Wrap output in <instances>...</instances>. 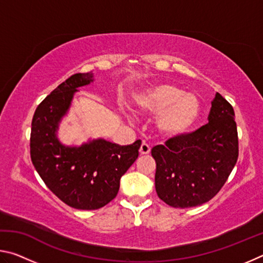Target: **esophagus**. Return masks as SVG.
I'll return each instance as SVG.
<instances>
[{
  "label": "esophagus",
  "instance_id": "obj_1",
  "mask_svg": "<svg viewBox=\"0 0 263 263\" xmlns=\"http://www.w3.org/2000/svg\"><path fill=\"white\" fill-rule=\"evenodd\" d=\"M139 152L141 155H146V154H149L151 152V147L148 144H146V142H142L140 148H139Z\"/></svg>",
  "mask_w": 263,
  "mask_h": 263
}]
</instances>
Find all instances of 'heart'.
Here are the masks:
<instances>
[{
    "label": "heart",
    "instance_id": "b5f03b06",
    "mask_svg": "<svg viewBox=\"0 0 263 263\" xmlns=\"http://www.w3.org/2000/svg\"><path fill=\"white\" fill-rule=\"evenodd\" d=\"M138 105L145 114L158 116L155 130L164 138H180L191 131L201 114V103L194 94L172 83L148 88Z\"/></svg>",
    "mask_w": 263,
    "mask_h": 263
}]
</instances>
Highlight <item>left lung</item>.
Wrapping results in <instances>:
<instances>
[{
	"label": "left lung",
	"instance_id": "left-lung-1",
	"mask_svg": "<svg viewBox=\"0 0 263 263\" xmlns=\"http://www.w3.org/2000/svg\"><path fill=\"white\" fill-rule=\"evenodd\" d=\"M211 105L205 125L152 148L157 162L155 190L173 208L198 206L210 201L237 163L234 110L219 92Z\"/></svg>",
	"mask_w": 263,
	"mask_h": 263
}]
</instances>
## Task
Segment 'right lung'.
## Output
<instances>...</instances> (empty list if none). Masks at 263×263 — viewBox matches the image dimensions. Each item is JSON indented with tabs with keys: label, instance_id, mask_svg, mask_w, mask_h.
Segmentation results:
<instances>
[{
	"label": "right lung",
	"instance_id": "1",
	"mask_svg": "<svg viewBox=\"0 0 263 263\" xmlns=\"http://www.w3.org/2000/svg\"><path fill=\"white\" fill-rule=\"evenodd\" d=\"M94 81V73H78L59 84L34 111L30 153L35 171L62 202L79 210H96L117 196L121 177L139 155L141 140L121 146L92 139L66 146L58 130L79 87Z\"/></svg>",
	"mask_w": 263,
	"mask_h": 263
}]
</instances>
